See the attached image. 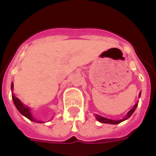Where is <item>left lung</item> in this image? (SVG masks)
Segmentation results:
<instances>
[{
    "instance_id": "1",
    "label": "left lung",
    "mask_w": 156,
    "mask_h": 156,
    "mask_svg": "<svg viewBox=\"0 0 156 156\" xmlns=\"http://www.w3.org/2000/svg\"><path fill=\"white\" fill-rule=\"evenodd\" d=\"M140 94H139V96H140ZM137 104H138V102L136 103V104L133 105V108H132L128 112V113L126 114V116H125L123 119H120V120H113V119H107V118H105V117L100 116V115H96V119H97L99 122H104V123H109V124H118V123H119V122H122V121H124V120H126V119H127L128 118H129V117L133 113V112L135 111V109H136V108H137Z\"/></svg>"
}]
</instances>
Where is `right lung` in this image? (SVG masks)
Instances as JSON below:
<instances>
[{"label":"right lung","mask_w":156,"mask_h":156,"mask_svg":"<svg viewBox=\"0 0 156 156\" xmlns=\"http://www.w3.org/2000/svg\"><path fill=\"white\" fill-rule=\"evenodd\" d=\"M12 90L13 91V83H12ZM12 99H13L14 104H15V105H16V108L19 110V112L22 114V115H23L24 116H26L27 118H28L30 120L34 121V122H42L41 121H38V120H37L35 118H34V116L32 115L31 112H30V108H28V107H27V106H25L24 105H23V103L20 101V100H19L18 98H16V96L13 94H12Z\"/></svg>","instance_id":"1"}]
</instances>
